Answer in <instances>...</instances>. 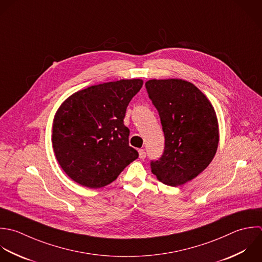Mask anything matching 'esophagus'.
<instances>
[{
	"instance_id": "34e87169",
	"label": "esophagus",
	"mask_w": 262,
	"mask_h": 262,
	"mask_svg": "<svg viewBox=\"0 0 262 262\" xmlns=\"http://www.w3.org/2000/svg\"><path fill=\"white\" fill-rule=\"evenodd\" d=\"M139 157L141 159H145L146 158V152L143 150V149H140L139 150Z\"/></svg>"
}]
</instances>
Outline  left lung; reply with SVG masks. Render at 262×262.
Segmentation results:
<instances>
[{
  "label": "left lung",
  "mask_w": 262,
  "mask_h": 262,
  "mask_svg": "<svg viewBox=\"0 0 262 262\" xmlns=\"http://www.w3.org/2000/svg\"><path fill=\"white\" fill-rule=\"evenodd\" d=\"M146 89L158 110L165 138L151 170L164 185L178 187L198 177L215 156L219 121L207 97L190 81L150 79Z\"/></svg>",
  "instance_id": "obj_1"
}]
</instances>
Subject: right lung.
Returning a JSON list of instances; mask_svg holds the SVG:
<instances>
[{"mask_svg": "<svg viewBox=\"0 0 262 262\" xmlns=\"http://www.w3.org/2000/svg\"><path fill=\"white\" fill-rule=\"evenodd\" d=\"M140 78L120 79L80 90L58 108L52 128V145L58 163L75 183L91 189L111 184L139 157L128 145L123 124Z\"/></svg>", "mask_w": 262, "mask_h": 262, "instance_id": "right-lung-1", "label": "right lung"}]
</instances>
